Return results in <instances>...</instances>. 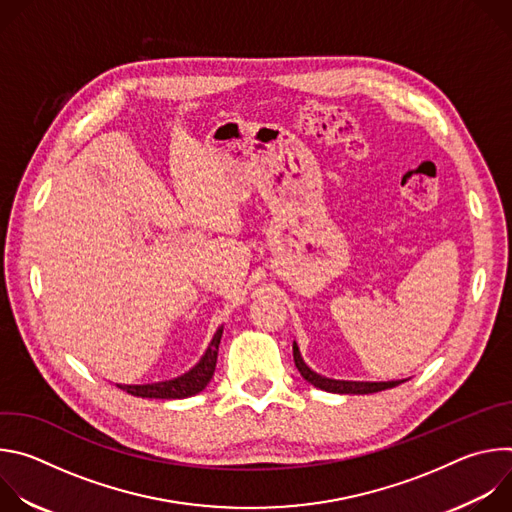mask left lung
<instances>
[{
	"mask_svg": "<svg viewBox=\"0 0 512 512\" xmlns=\"http://www.w3.org/2000/svg\"><path fill=\"white\" fill-rule=\"evenodd\" d=\"M294 362L298 371L302 373V377L312 383L318 389H324L328 393H340V395H367V393H379L385 389H393L397 385H401L403 381H389V383H358V381H334V379H326L316 375L312 369L306 367V362L300 356V350L294 342Z\"/></svg>",
	"mask_w": 512,
	"mask_h": 512,
	"instance_id": "left-lung-1",
	"label": "left lung"
}]
</instances>
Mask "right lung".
Masks as SVG:
<instances>
[{
    "label": "right lung",
    "instance_id": "1",
    "mask_svg": "<svg viewBox=\"0 0 512 512\" xmlns=\"http://www.w3.org/2000/svg\"><path fill=\"white\" fill-rule=\"evenodd\" d=\"M221 336H223V328H218L210 346H208V350L204 352L202 360L196 364V367L190 373H186V375H182L174 381H166V383L119 385V389L127 391L133 397H148V399H184V397H192V395L200 393L214 375Z\"/></svg>",
    "mask_w": 512,
    "mask_h": 512
}]
</instances>
